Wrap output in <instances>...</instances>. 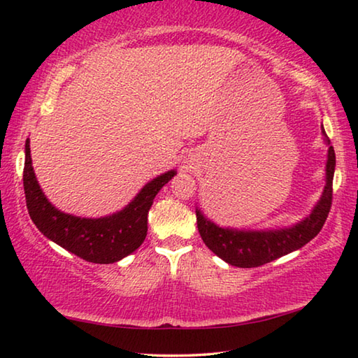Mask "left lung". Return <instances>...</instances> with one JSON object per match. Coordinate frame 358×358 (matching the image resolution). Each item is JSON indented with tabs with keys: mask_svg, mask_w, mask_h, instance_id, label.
Returning <instances> with one entry per match:
<instances>
[{
	"mask_svg": "<svg viewBox=\"0 0 358 358\" xmlns=\"http://www.w3.org/2000/svg\"><path fill=\"white\" fill-rule=\"evenodd\" d=\"M324 141L329 145L325 166V186L320 201L305 220L294 224L292 227L275 230H238L220 227L213 221L205 217L201 210L196 208L197 227L203 243L217 257L227 264L240 268H252L268 264L286 254L300 250L320 232L329 216L333 196V173H335L336 157L335 150L330 145L329 137L322 128Z\"/></svg>",
	"mask_w": 358,
	"mask_h": 358,
	"instance_id": "left-lung-1",
	"label": "left lung"
}]
</instances>
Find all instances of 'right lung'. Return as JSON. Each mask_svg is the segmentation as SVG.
I'll return each instance as SVG.
<instances>
[{
	"mask_svg": "<svg viewBox=\"0 0 358 358\" xmlns=\"http://www.w3.org/2000/svg\"><path fill=\"white\" fill-rule=\"evenodd\" d=\"M175 173L169 171L151 180L134 201L117 213L104 217H80L63 213L48 202L33 171L29 138L25 143L23 187L29 217L48 240L93 264L118 262L143 243L148 230V211L156 194Z\"/></svg>",
	"mask_w": 358,
	"mask_h": 358,
	"instance_id": "right-lung-1",
	"label": "right lung"
}]
</instances>
